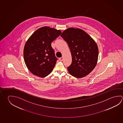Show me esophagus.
Masks as SVG:
<instances>
[{
	"label": "esophagus",
	"instance_id": "esophagus-1",
	"mask_svg": "<svg viewBox=\"0 0 123 123\" xmlns=\"http://www.w3.org/2000/svg\"><path fill=\"white\" fill-rule=\"evenodd\" d=\"M63 57L62 56V57H61L59 58V61H62V60H63Z\"/></svg>",
	"mask_w": 123,
	"mask_h": 123
}]
</instances>
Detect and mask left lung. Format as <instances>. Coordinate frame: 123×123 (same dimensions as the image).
Listing matches in <instances>:
<instances>
[{
    "label": "left lung",
    "instance_id": "8db88e82",
    "mask_svg": "<svg viewBox=\"0 0 123 123\" xmlns=\"http://www.w3.org/2000/svg\"><path fill=\"white\" fill-rule=\"evenodd\" d=\"M61 36L67 42L71 52L72 61L67 68L69 73L78 78L88 75L98 62V49L96 42L80 28H69Z\"/></svg>",
    "mask_w": 123,
    "mask_h": 123
}]
</instances>
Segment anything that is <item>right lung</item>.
I'll return each mask as SVG.
<instances>
[{"mask_svg":"<svg viewBox=\"0 0 123 123\" xmlns=\"http://www.w3.org/2000/svg\"><path fill=\"white\" fill-rule=\"evenodd\" d=\"M61 33L60 30L43 27L33 33L26 41L23 51L24 61L34 75L45 77L53 70L57 59L51 43Z\"/></svg>","mask_w":123,"mask_h":123,"instance_id":"right-lung-1","label":"right lung"}]
</instances>
